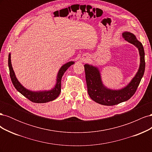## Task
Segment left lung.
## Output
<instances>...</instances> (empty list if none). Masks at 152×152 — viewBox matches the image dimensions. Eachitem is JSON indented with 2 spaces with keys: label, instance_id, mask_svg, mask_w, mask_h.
I'll return each instance as SVG.
<instances>
[{
  "label": "left lung",
  "instance_id": "8db88e82",
  "mask_svg": "<svg viewBox=\"0 0 152 152\" xmlns=\"http://www.w3.org/2000/svg\"><path fill=\"white\" fill-rule=\"evenodd\" d=\"M123 37L127 42L138 49L140 56V64L138 71L134 77L125 87L118 90H112L105 87L102 80L98 68L89 64L84 65L87 92L90 98L99 104L113 106L129 99L136 93L145 69V51L142 44L136 36L129 31L123 33Z\"/></svg>",
  "mask_w": 152,
  "mask_h": 152
}]
</instances>
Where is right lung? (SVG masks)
<instances>
[{
    "label": "right lung",
    "mask_w": 152,
    "mask_h": 152,
    "mask_svg": "<svg viewBox=\"0 0 152 152\" xmlns=\"http://www.w3.org/2000/svg\"><path fill=\"white\" fill-rule=\"evenodd\" d=\"M73 64H74V61H70L65 63V65H63L61 67L57 75L56 85L51 90L43 91H32L26 89L18 80L11 65V54H9L8 58V66L9 69H10V77L12 84L15 86L16 90L18 92H20L22 95H23L25 97L28 98L31 102L37 103H44L51 102V101L54 100L58 97V96L61 93V78L64 73L66 71L67 69L71 65H73Z\"/></svg>",
    "instance_id": "add662e5"
}]
</instances>
